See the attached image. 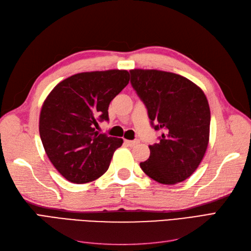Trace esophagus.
<instances>
[{
  "instance_id": "esophagus-1",
  "label": "esophagus",
  "mask_w": 251,
  "mask_h": 251,
  "mask_svg": "<svg viewBox=\"0 0 251 251\" xmlns=\"http://www.w3.org/2000/svg\"><path fill=\"white\" fill-rule=\"evenodd\" d=\"M128 147H134V146H136V144L137 143H139V141L138 140H126L125 141Z\"/></svg>"
}]
</instances>
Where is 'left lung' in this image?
<instances>
[{"label":"left lung","instance_id":"obj_1","mask_svg":"<svg viewBox=\"0 0 251 251\" xmlns=\"http://www.w3.org/2000/svg\"><path fill=\"white\" fill-rule=\"evenodd\" d=\"M131 83L148 109L151 125L163 130L151 155L140 162L150 178L176 184L192 176L209 140L210 110L203 91L186 77L160 70L134 69Z\"/></svg>","mask_w":251,"mask_h":251}]
</instances>
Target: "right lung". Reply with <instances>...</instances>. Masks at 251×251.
Segmentation results:
<instances>
[{"label": "right lung", "instance_id": "1", "mask_svg": "<svg viewBox=\"0 0 251 251\" xmlns=\"http://www.w3.org/2000/svg\"><path fill=\"white\" fill-rule=\"evenodd\" d=\"M130 80L126 70L74 74L60 81L45 100L40 136L51 163L72 183L94 181L108 171L124 140L98 134L109 120V104Z\"/></svg>", "mask_w": 251, "mask_h": 251}]
</instances>
